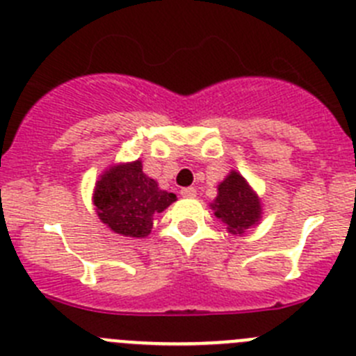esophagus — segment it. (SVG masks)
Wrapping results in <instances>:
<instances>
[{"label":"esophagus","mask_w":356,"mask_h":356,"mask_svg":"<svg viewBox=\"0 0 356 356\" xmlns=\"http://www.w3.org/2000/svg\"><path fill=\"white\" fill-rule=\"evenodd\" d=\"M181 195L184 196V198H195V196H196V189L195 188H182L181 189Z\"/></svg>","instance_id":"esophagus-1"}]
</instances>
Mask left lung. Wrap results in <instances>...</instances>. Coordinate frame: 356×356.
Wrapping results in <instances>:
<instances>
[{"label": "left lung", "instance_id": "8db88e82", "mask_svg": "<svg viewBox=\"0 0 356 356\" xmlns=\"http://www.w3.org/2000/svg\"><path fill=\"white\" fill-rule=\"evenodd\" d=\"M210 209L213 216L226 226L227 233L241 234L257 226L262 219V202L252 189L247 179L236 170H231L217 186V196Z\"/></svg>", "mask_w": 356, "mask_h": 356}]
</instances>
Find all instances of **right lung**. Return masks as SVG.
I'll return each instance as SVG.
<instances>
[{
    "label": "right lung",
    "instance_id": "obj_1",
    "mask_svg": "<svg viewBox=\"0 0 356 356\" xmlns=\"http://www.w3.org/2000/svg\"><path fill=\"white\" fill-rule=\"evenodd\" d=\"M94 205L101 222L113 233L144 238L151 233L154 213H161L177 200L143 172V161L113 163L99 175Z\"/></svg>",
    "mask_w": 356,
    "mask_h": 356
}]
</instances>
